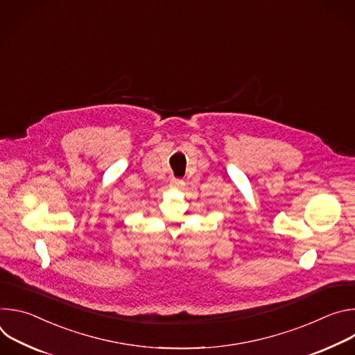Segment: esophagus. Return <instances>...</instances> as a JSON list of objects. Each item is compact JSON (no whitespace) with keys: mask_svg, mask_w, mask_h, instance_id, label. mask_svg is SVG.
<instances>
[{"mask_svg":"<svg viewBox=\"0 0 355 355\" xmlns=\"http://www.w3.org/2000/svg\"><path fill=\"white\" fill-rule=\"evenodd\" d=\"M184 185H185V182L182 180H177V178H173L170 182L171 189H182Z\"/></svg>","mask_w":355,"mask_h":355,"instance_id":"34e87169","label":"esophagus"}]
</instances>
